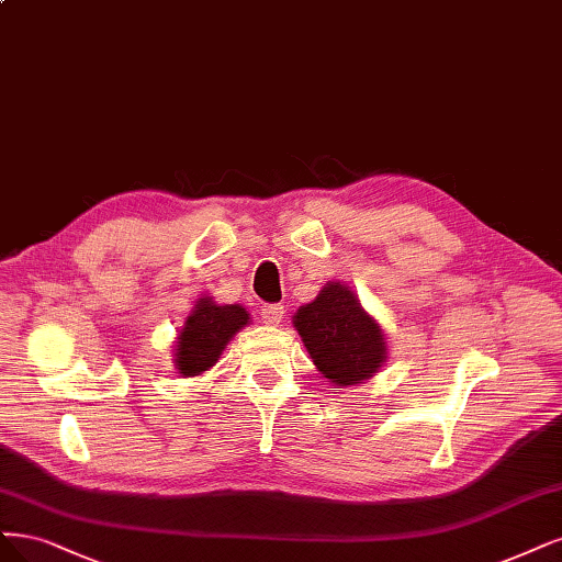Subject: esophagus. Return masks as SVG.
Masks as SVG:
<instances>
[{
	"instance_id": "obj_1",
	"label": "esophagus",
	"mask_w": 562,
	"mask_h": 562,
	"mask_svg": "<svg viewBox=\"0 0 562 562\" xmlns=\"http://www.w3.org/2000/svg\"><path fill=\"white\" fill-rule=\"evenodd\" d=\"M283 306L281 304H265L262 308H260V316H262V321L267 323V325H279L281 321H283Z\"/></svg>"
}]
</instances>
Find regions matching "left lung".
I'll return each mask as SVG.
<instances>
[{
	"mask_svg": "<svg viewBox=\"0 0 562 562\" xmlns=\"http://www.w3.org/2000/svg\"><path fill=\"white\" fill-rule=\"evenodd\" d=\"M293 325L316 370L341 389L372 379L389 360L381 325L344 281H327L316 300L297 308Z\"/></svg>",
	"mask_w": 562,
	"mask_h": 562,
	"instance_id": "1",
	"label": "left lung"
}]
</instances>
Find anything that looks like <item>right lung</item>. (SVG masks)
I'll use <instances>...</instances> for the list:
<instances>
[{
    "mask_svg": "<svg viewBox=\"0 0 562 562\" xmlns=\"http://www.w3.org/2000/svg\"><path fill=\"white\" fill-rule=\"evenodd\" d=\"M248 323L250 316L241 304H218L214 297L202 295L173 341V370L183 379L204 374Z\"/></svg>",
    "mask_w": 562,
    "mask_h": 562,
    "instance_id": "obj_1",
    "label": "right lung"
}]
</instances>
